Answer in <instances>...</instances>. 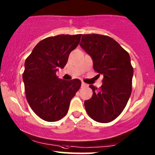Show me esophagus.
<instances>
[{
	"instance_id": "obj_1",
	"label": "esophagus",
	"mask_w": 155,
	"mask_h": 155,
	"mask_svg": "<svg viewBox=\"0 0 155 155\" xmlns=\"http://www.w3.org/2000/svg\"><path fill=\"white\" fill-rule=\"evenodd\" d=\"M87 87V85H86V84L85 83V82H82V84H81V87Z\"/></svg>"
}]
</instances>
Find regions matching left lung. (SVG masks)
Masks as SVG:
<instances>
[{"label": "left lung", "mask_w": 155, "mask_h": 155, "mask_svg": "<svg viewBox=\"0 0 155 155\" xmlns=\"http://www.w3.org/2000/svg\"><path fill=\"white\" fill-rule=\"evenodd\" d=\"M80 45L92 58L94 70L104 76L100 88L90 85L93 93L85 101L86 111L96 122H111L131 95L134 71L129 53L112 38L99 34L82 35Z\"/></svg>", "instance_id": "left-lung-1"}]
</instances>
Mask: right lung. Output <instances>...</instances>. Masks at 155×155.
<instances>
[{
	"instance_id": "add662e5",
	"label": "right lung",
	"mask_w": 155,
	"mask_h": 155,
	"mask_svg": "<svg viewBox=\"0 0 155 155\" xmlns=\"http://www.w3.org/2000/svg\"><path fill=\"white\" fill-rule=\"evenodd\" d=\"M81 35H58L45 38L25 60L23 80L26 99L33 112L45 121L62 119L81 86L80 80L67 81L56 75L58 69L67 64Z\"/></svg>"
}]
</instances>
